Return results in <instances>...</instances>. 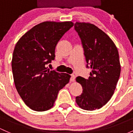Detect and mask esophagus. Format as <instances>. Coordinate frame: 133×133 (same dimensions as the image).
<instances>
[{"mask_svg": "<svg viewBox=\"0 0 133 133\" xmlns=\"http://www.w3.org/2000/svg\"><path fill=\"white\" fill-rule=\"evenodd\" d=\"M75 79V75H71V77H70V82H74Z\"/></svg>", "mask_w": 133, "mask_h": 133, "instance_id": "1", "label": "esophagus"}]
</instances>
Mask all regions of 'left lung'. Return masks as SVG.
<instances>
[{
	"mask_svg": "<svg viewBox=\"0 0 133 133\" xmlns=\"http://www.w3.org/2000/svg\"><path fill=\"white\" fill-rule=\"evenodd\" d=\"M74 28L81 40L86 67L92 69L88 79L76 78L83 91L75 101L85 110L99 109L110 99L119 78L117 48L108 35L95 25L76 22Z\"/></svg>",
	"mask_w": 133,
	"mask_h": 133,
	"instance_id": "left-lung-1",
	"label": "left lung"
}]
</instances>
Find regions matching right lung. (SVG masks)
<instances>
[{
  "label": "right lung",
  "instance_id": "obj_1",
  "mask_svg": "<svg viewBox=\"0 0 133 133\" xmlns=\"http://www.w3.org/2000/svg\"><path fill=\"white\" fill-rule=\"evenodd\" d=\"M74 26L72 21H45L34 26L15 45L12 70L17 91L33 110L53 107L58 92L69 82L70 75L48 69L55 58V48L63 35Z\"/></svg>",
  "mask_w": 133,
  "mask_h": 133
}]
</instances>
